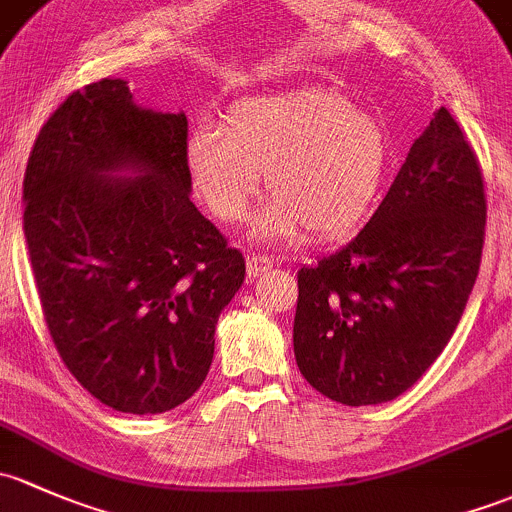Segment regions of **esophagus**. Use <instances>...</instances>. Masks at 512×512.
I'll list each match as a JSON object with an SVG mask.
<instances>
[{
    "instance_id": "obj_1",
    "label": "esophagus",
    "mask_w": 512,
    "mask_h": 512,
    "mask_svg": "<svg viewBox=\"0 0 512 512\" xmlns=\"http://www.w3.org/2000/svg\"><path fill=\"white\" fill-rule=\"evenodd\" d=\"M268 268H273V258L271 256H263V254H254L246 261V271H249L251 278L261 276V273H266Z\"/></svg>"
}]
</instances>
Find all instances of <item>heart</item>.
Wrapping results in <instances>:
<instances>
[{
    "label": "heart",
    "instance_id": "1",
    "mask_svg": "<svg viewBox=\"0 0 512 512\" xmlns=\"http://www.w3.org/2000/svg\"><path fill=\"white\" fill-rule=\"evenodd\" d=\"M184 162L214 219L236 224L258 187L273 202L256 217L261 239L303 226L328 239L355 229L370 212L389 162L384 125L330 88L241 98L219 125L192 128Z\"/></svg>",
    "mask_w": 512,
    "mask_h": 512
}]
</instances>
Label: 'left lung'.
Masks as SVG:
<instances>
[{"label":"left lung","mask_w":512,"mask_h":512,"mask_svg":"<svg viewBox=\"0 0 512 512\" xmlns=\"http://www.w3.org/2000/svg\"><path fill=\"white\" fill-rule=\"evenodd\" d=\"M483 239L481 165L439 108L365 229L298 271L293 350L303 377L347 407L407 392L461 320Z\"/></svg>","instance_id":"8db88e82"}]
</instances>
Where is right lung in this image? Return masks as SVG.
I'll use <instances>...</instances> for the list:
<instances>
[{"label":"right lung","instance_id":"right-lung-1","mask_svg":"<svg viewBox=\"0 0 512 512\" xmlns=\"http://www.w3.org/2000/svg\"><path fill=\"white\" fill-rule=\"evenodd\" d=\"M187 115L103 78L73 91L34 142L24 236L46 328L98 402L162 414L207 377L246 261L189 199ZM133 169L138 178H113Z\"/></svg>","mask_w":512,"mask_h":512}]
</instances>
